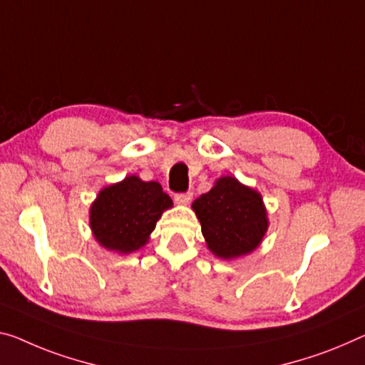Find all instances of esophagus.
Instances as JSON below:
<instances>
[{"label": "esophagus", "instance_id": "esophagus-1", "mask_svg": "<svg viewBox=\"0 0 365 365\" xmlns=\"http://www.w3.org/2000/svg\"><path fill=\"white\" fill-rule=\"evenodd\" d=\"M190 199H192V192H179V194H175V202L176 204H189Z\"/></svg>", "mask_w": 365, "mask_h": 365}]
</instances>
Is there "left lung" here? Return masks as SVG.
<instances>
[{
	"mask_svg": "<svg viewBox=\"0 0 365 365\" xmlns=\"http://www.w3.org/2000/svg\"><path fill=\"white\" fill-rule=\"evenodd\" d=\"M192 209L210 251L225 259L251 253L267 230L261 195L230 176L195 199Z\"/></svg>",
	"mask_w": 365,
	"mask_h": 365,
	"instance_id": "1",
	"label": "left lung"
}]
</instances>
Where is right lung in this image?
<instances>
[{"mask_svg":"<svg viewBox=\"0 0 365 365\" xmlns=\"http://www.w3.org/2000/svg\"><path fill=\"white\" fill-rule=\"evenodd\" d=\"M173 200L161 184L128 176L103 189L91 205V228L104 248L130 253L147 243Z\"/></svg>","mask_w":365,"mask_h":365,"instance_id":"obj_1","label":"right lung"}]
</instances>
